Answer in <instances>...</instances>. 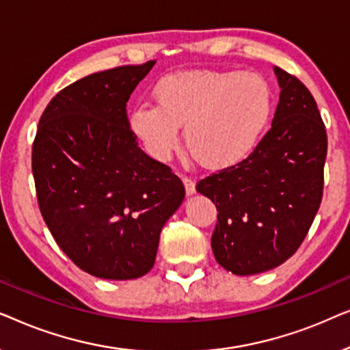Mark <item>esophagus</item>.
<instances>
[{
	"instance_id": "obj_1",
	"label": "esophagus",
	"mask_w": 350,
	"mask_h": 350,
	"mask_svg": "<svg viewBox=\"0 0 350 350\" xmlns=\"http://www.w3.org/2000/svg\"><path fill=\"white\" fill-rule=\"evenodd\" d=\"M183 185H185L186 194L193 196L196 193V183L193 178H189V176H183Z\"/></svg>"
}]
</instances>
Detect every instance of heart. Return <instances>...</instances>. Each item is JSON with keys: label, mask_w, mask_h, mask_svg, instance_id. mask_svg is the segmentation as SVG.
Instances as JSON below:
<instances>
[{"label": "heart", "mask_w": 350, "mask_h": 350, "mask_svg": "<svg viewBox=\"0 0 350 350\" xmlns=\"http://www.w3.org/2000/svg\"><path fill=\"white\" fill-rule=\"evenodd\" d=\"M156 105L132 109L129 127L156 161L178 145L205 169H229L260 145L274 113V92L265 76L242 71H176L154 85Z\"/></svg>", "instance_id": "1"}]
</instances>
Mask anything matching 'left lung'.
<instances>
[{
    "label": "left lung",
    "instance_id": "obj_1",
    "mask_svg": "<svg viewBox=\"0 0 350 350\" xmlns=\"http://www.w3.org/2000/svg\"><path fill=\"white\" fill-rule=\"evenodd\" d=\"M271 131L241 164L200 180L215 204V260L236 275L274 269L303 243L323 194L327 131L317 103L298 78L279 66Z\"/></svg>",
    "mask_w": 350,
    "mask_h": 350
}]
</instances>
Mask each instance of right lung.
Listing matches in <instances>:
<instances>
[{"instance_id":"1","label":"right lung","mask_w":350,"mask_h":350,"mask_svg":"<svg viewBox=\"0 0 350 350\" xmlns=\"http://www.w3.org/2000/svg\"><path fill=\"white\" fill-rule=\"evenodd\" d=\"M156 60L100 71L47 105L31 169L42 218L79 269L138 279L154 266L162 228L185 199L170 167L138 148L126 105Z\"/></svg>"}]
</instances>
